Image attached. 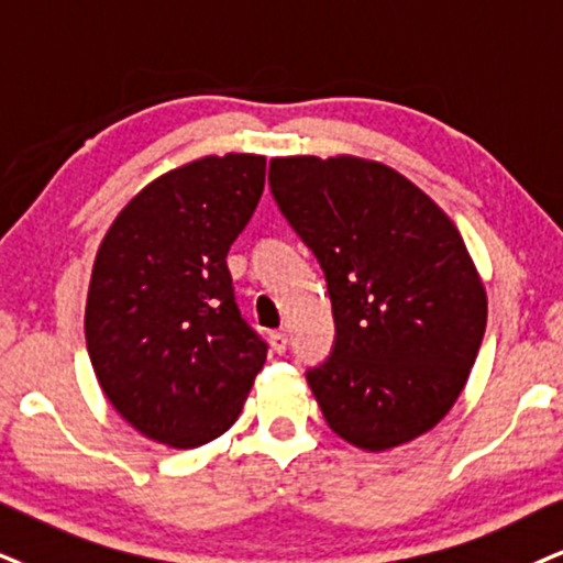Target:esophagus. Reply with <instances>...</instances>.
Returning <instances> with one entry per match:
<instances>
[{
	"mask_svg": "<svg viewBox=\"0 0 563 563\" xmlns=\"http://www.w3.org/2000/svg\"><path fill=\"white\" fill-rule=\"evenodd\" d=\"M268 344L276 355H282V352L287 350V334H284V331H274V334L268 336Z\"/></svg>",
	"mask_w": 563,
	"mask_h": 563,
	"instance_id": "esophagus-1",
	"label": "esophagus"
}]
</instances>
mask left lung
I'll return each instance as SVG.
<instances>
[{
    "instance_id": "obj_1",
    "label": "left lung",
    "mask_w": 563,
    "mask_h": 563,
    "mask_svg": "<svg viewBox=\"0 0 563 563\" xmlns=\"http://www.w3.org/2000/svg\"><path fill=\"white\" fill-rule=\"evenodd\" d=\"M268 183L329 284L336 344L308 371L325 422L363 451L420 439L460 399L488 318L460 229L373 158L276 156Z\"/></svg>"
}]
</instances>
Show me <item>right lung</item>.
Listing matches in <instances>:
<instances>
[{
  "label": "right lung",
  "instance_id": "obj_1",
  "mask_svg": "<svg viewBox=\"0 0 563 563\" xmlns=\"http://www.w3.org/2000/svg\"><path fill=\"white\" fill-rule=\"evenodd\" d=\"M266 156H200L151 179L96 253L86 344L101 391L145 439L196 449L234 426L266 344L242 321L227 253Z\"/></svg>",
  "mask_w": 563,
  "mask_h": 563
}]
</instances>
